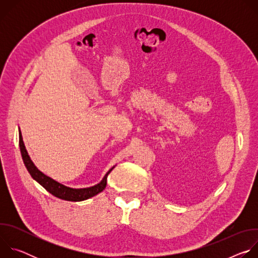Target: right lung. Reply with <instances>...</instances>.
Returning <instances> with one entry per match:
<instances>
[{"label":"right lung","instance_id":"1","mask_svg":"<svg viewBox=\"0 0 258 258\" xmlns=\"http://www.w3.org/2000/svg\"><path fill=\"white\" fill-rule=\"evenodd\" d=\"M19 147H20V152H21L23 162H24L28 172L32 176V178L35 179L49 193H51L52 195H54L57 198L67 200V201L87 200V199L99 194L100 192H102L107 185V176L110 173V171H111V169H110L106 173V175L101 180V182H99L98 185H96L94 187L86 188V189H72V188L65 187L62 185V183H59L58 181L54 180L53 178L47 176L46 174H44L42 171H40L38 168L35 167V165L32 163V161L30 160V158L27 154L25 146L22 141L21 133H19Z\"/></svg>","mask_w":258,"mask_h":258}]
</instances>
